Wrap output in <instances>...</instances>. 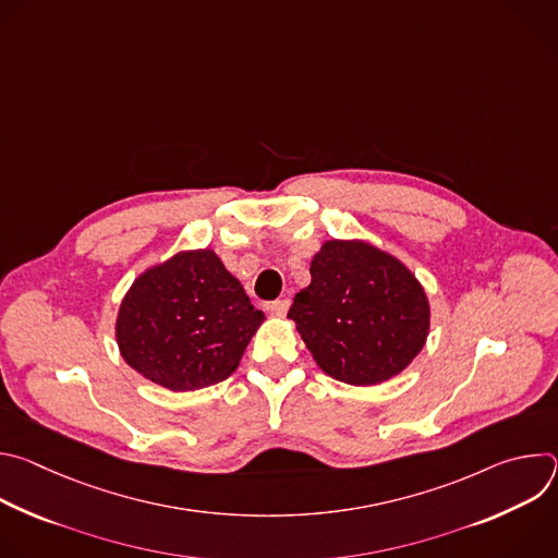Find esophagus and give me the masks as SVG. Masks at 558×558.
<instances>
[{
  "label": "esophagus",
  "instance_id": "esophagus-1",
  "mask_svg": "<svg viewBox=\"0 0 558 558\" xmlns=\"http://www.w3.org/2000/svg\"><path fill=\"white\" fill-rule=\"evenodd\" d=\"M289 298H278V300H274L271 304H269V308H271V313L274 315H278V317H282V315H287V311H289Z\"/></svg>",
  "mask_w": 558,
  "mask_h": 558
}]
</instances>
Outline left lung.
I'll return each mask as SVG.
<instances>
[{
	"label": "left lung",
	"instance_id": "1",
	"mask_svg": "<svg viewBox=\"0 0 558 558\" xmlns=\"http://www.w3.org/2000/svg\"><path fill=\"white\" fill-rule=\"evenodd\" d=\"M308 271L287 317L327 375L381 384L424 349L430 306L404 263L364 241H327Z\"/></svg>",
	"mask_w": 558,
	"mask_h": 558
}]
</instances>
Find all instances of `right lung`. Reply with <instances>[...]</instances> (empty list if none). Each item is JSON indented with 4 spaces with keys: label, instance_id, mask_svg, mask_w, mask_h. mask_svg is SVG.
I'll return each mask as SVG.
<instances>
[{
    "label": "right lung",
    "instance_id": "obj_1",
    "mask_svg": "<svg viewBox=\"0 0 558 558\" xmlns=\"http://www.w3.org/2000/svg\"><path fill=\"white\" fill-rule=\"evenodd\" d=\"M265 320L211 250L179 252L143 271L117 317L123 360L174 392L227 379Z\"/></svg>",
    "mask_w": 558,
    "mask_h": 558
}]
</instances>
